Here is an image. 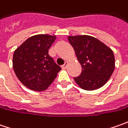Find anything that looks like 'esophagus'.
Segmentation results:
<instances>
[{"label":"esophagus","instance_id":"1","mask_svg":"<svg viewBox=\"0 0 128 128\" xmlns=\"http://www.w3.org/2000/svg\"><path fill=\"white\" fill-rule=\"evenodd\" d=\"M68 62H65V64H64L63 66H62L61 68H62V69H66L67 67H68Z\"/></svg>","mask_w":128,"mask_h":128}]
</instances>
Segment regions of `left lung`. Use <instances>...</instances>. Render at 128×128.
<instances>
[{"label":"left lung","mask_w":128,"mask_h":128,"mask_svg":"<svg viewBox=\"0 0 128 128\" xmlns=\"http://www.w3.org/2000/svg\"><path fill=\"white\" fill-rule=\"evenodd\" d=\"M68 40L82 67L80 75L74 78L77 84L86 90H93L104 86L115 69L112 50L90 36H69Z\"/></svg>","instance_id":"obj_1"}]
</instances>
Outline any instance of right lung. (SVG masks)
<instances>
[{"mask_svg":"<svg viewBox=\"0 0 128 128\" xmlns=\"http://www.w3.org/2000/svg\"><path fill=\"white\" fill-rule=\"evenodd\" d=\"M56 36L36 35L29 38L14 52L12 67L19 80L34 91L45 90L61 68L49 56Z\"/></svg>","mask_w":128,"mask_h":128,"instance_id":"1","label":"right lung"}]
</instances>
